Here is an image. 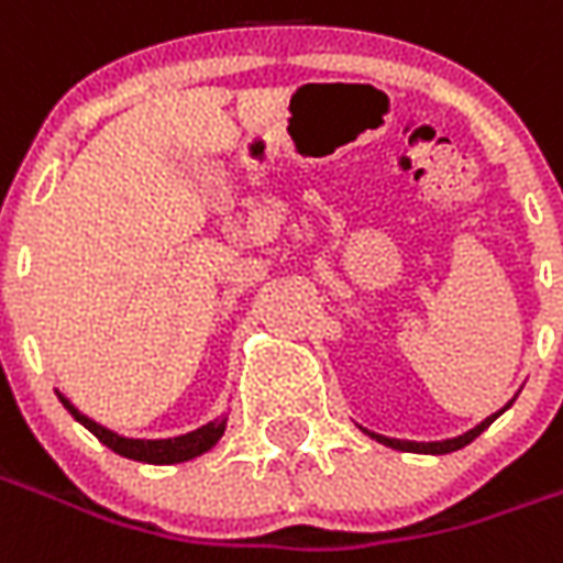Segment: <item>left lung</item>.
Masks as SVG:
<instances>
[{
	"instance_id": "obj_1",
	"label": "left lung",
	"mask_w": 563,
	"mask_h": 563,
	"mask_svg": "<svg viewBox=\"0 0 563 563\" xmlns=\"http://www.w3.org/2000/svg\"><path fill=\"white\" fill-rule=\"evenodd\" d=\"M506 408H509V405H506ZM506 408H500L497 415L485 418L482 423H478V427H473L470 432H463V435H457V439H445V442H405V439H387V435H377V432H368V430L365 432H368L372 439H377L380 445L396 448V451H415V454H451V451H460L463 445H470L473 439H478V435H482V432H485L487 427L494 423V420L500 418Z\"/></svg>"
}]
</instances>
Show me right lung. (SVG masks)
<instances>
[{"label":"right lung","instance_id":"add662e5","mask_svg":"<svg viewBox=\"0 0 563 563\" xmlns=\"http://www.w3.org/2000/svg\"><path fill=\"white\" fill-rule=\"evenodd\" d=\"M57 396H60L63 408H66L85 430L93 432L106 448H112L121 457L140 460V463H186V460L200 457L203 451H210V448L222 439V432H225V418H219L210 420V423H203L198 430L186 432V435H173V439H128V435H118V432L106 430L103 423L90 420L88 415H81L76 405L69 402L63 393H57Z\"/></svg>","mask_w":563,"mask_h":563}]
</instances>
